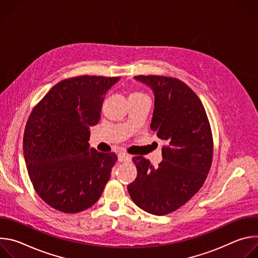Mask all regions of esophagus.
Wrapping results in <instances>:
<instances>
[{
    "mask_svg": "<svg viewBox=\"0 0 258 258\" xmlns=\"http://www.w3.org/2000/svg\"><path fill=\"white\" fill-rule=\"evenodd\" d=\"M117 157H118V161L119 162H126V161H131V159H132L131 155H128L126 153H123V152L118 153Z\"/></svg>",
    "mask_w": 258,
    "mask_h": 258,
    "instance_id": "esophagus-1",
    "label": "esophagus"
}]
</instances>
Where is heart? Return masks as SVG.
Here are the masks:
<instances>
[{"mask_svg":"<svg viewBox=\"0 0 258 258\" xmlns=\"http://www.w3.org/2000/svg\"><path fill=\"white\" fill-rule=\"evenodd\" d=\"M130 96H142V94H140V93H132Z\"/></svg>","mask_w":258,"mask_h":258,"instance_id":"obj_1","label":"heart"}]
</instances>
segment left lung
Instances as JSON below:
<instances>
[{"mask_svg": "<svg viewBox=\"0 0 258 258\" xmlns=\"http://www.w3.org/2000/svg\"><path fill=\"white\" fill-rule=\"evenodd\" d=\"M154 94L150 127L166 142L157 167L135 156L138 174L127 186L141 209L165 215L186 204L202 187L212 162V134L205 109L197 95L177 79L138 76Z\"/></svg>", "mask_w": 258, "mask_h": 258, "instance_id": "1", "label": "left lung"}]
</instances>
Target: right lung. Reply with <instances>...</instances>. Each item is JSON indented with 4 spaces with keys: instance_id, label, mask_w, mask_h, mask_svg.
Wrapping results in <instances>:
<instances>
[{
    "instance_id": "1",
    "label": "right lung",
    "mask_w": 258,
    "mask_h": 258,
    "mask_svg": "<svg viewBox=\"0 0 258 258\" xmlns=\"http://www.w3.org/2000/svg\"><path fill=\"white\" fill-rule=\"evenodd\" d=\"M119 78L83 76L55 85L31 111L23 154L32 186L51 207L77 213L93 206L117 160L90 148V126Z\"/></svg>"
}]
</instances>
